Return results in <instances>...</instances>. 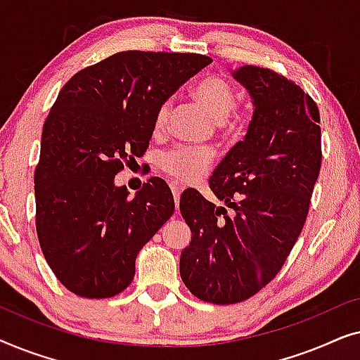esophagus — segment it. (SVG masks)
<instances>
[{"label": "esophagus", "instance_id": "1", "mask_svg": "<svg viewBox=\"0 0 360 360\" xmlns=\"http://www.w3.org/2000/svg\"><path fill=\"white\" fill-rule=\"evenodd\" d=\"M170 188H172V193H174V196H175L176 210H179V198H180L181 191H184V186L179 185V184H170Z\"/></svg>", "mask_w": 360, "mask_h": 360}]
</instances>
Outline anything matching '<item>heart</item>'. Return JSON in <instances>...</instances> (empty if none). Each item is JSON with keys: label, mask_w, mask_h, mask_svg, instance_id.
Returning <instances> with one entry per match:
<instances>
[{"label": "heart", "mask_w": 360, "mask_h": 360, "mask_svg": "<svg viewBox=\"0 0 360 360\" xmlns=\"http://www.w3.org/2000/svg\"><path fill=\"white\" fill-rule=\"evenodd\" d=\"M193 100L226 129L233 131L243 120V115L236 110V88L228 78L218 73L208 75L198 82L191 91ZM231 120H229V116ZM170 116V101L160 103L155 110L152 129L155 134L165 131ZM211 162L213 152L208 149H191V147H175L160 157L159 165L164 174L179 181V184H191L205 174Z\"/></svg>", "instance_id": "b5f03b06"}]
</instances>
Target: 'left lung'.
<instances>
[{"label":"left lung","instance_id":"1","mask_svg":"<svg viewBox=\"0 0 360 360\" xmlns=\"http://www.w3.org/2000/svg\"><path fill=\"white\" fill-rule=\"evenodd\" d=\"M252 98L248 134L221 160L210 188L224 206L185 191L180 213L191 243L180 277L196 298L244 302L280 272L308 216L321 169V127L313 98L269 68L233 72Z\"/></svg>","mask_w":360,"mask_h":360}]
</instances>
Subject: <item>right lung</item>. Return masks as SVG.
I'll use <instances>...</instances> for the list:
<instances>
[{
	"instance_id": "1",
	"label": "right lung",
	"mask_w": 360,
	"mask_h": 360,
	"mask_svg": "<svg viewBox=\"0 0 360 360\" xmlns=\"http://www.w3.org/2000/svg\"><path fill=\"white\" fill-rule=\"evenodd\" d=\"M210 63L200 53L117 52L58 93L34 174L36 229L49 267L78 297L110 298L129 287L139 250L174 214L159 176L134 198L115 176L144 155L160 103Z\"/></svg>"
}]
</instances>
